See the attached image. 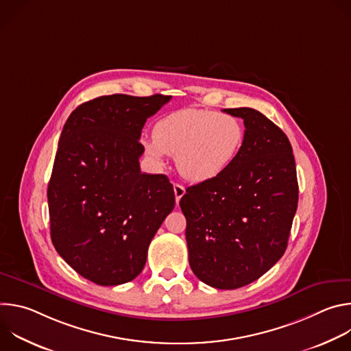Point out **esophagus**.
I'll return each instance as SVG.
<instances>
[{
	"mask_svg": "<svg viewBox=\"0 0 351 351\" xmlns=\"http://www.w3.org/2000/svg\"><path fill=\"white\" fill-rule=\"evenodd\" d=\"M173 193H175L176 203H179V202H180V198H182V197H183V194L186 193V190H184V187H183L182 184L175 183V184H173Z\"/></svg>",
	"mask_w": 351,
	"mask_h": 351,
	"instance_id": "34e87169",
	"label": "esophagus"
}]
</instances>
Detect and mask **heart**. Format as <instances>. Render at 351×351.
I'll list each match as a JSON object with an SVG mask.
<instances>
[{
	"mask_svg": "<svg viewBox=\"0 0 351 351\" xmlns=\"http://www.w3.org/2000/svg\"><path fill=\"white\" fill-rule=\"evenodd\" d=\"M154 138L143 141L145 153L161 162L175 156L179 173L190 182H207L222 175L239 157L244 125L233 115L183 108L161 118Z\"/></svg>",
	"mask_w": 351,
	"mask_h": 351,
	"instance_id": "b5f03b06",
	"label": "heart"
}]
</instances>
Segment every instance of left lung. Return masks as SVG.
I'll list each match as a JSON object with an SVG mask.
<instances>
[{
    "instance_id": "obj_1",
    "label": "left lung",
    "mask_w": 351,
    "mask_h": 351,
    "mask_svg": "<svg viewBox=\"0 0 351 351\" xmlns=\"http://www.w3.org/2000/svg\"><path fill=\"white\" fill-rule=\"evenodd\" d=\"M223 112L244 121L241 152L218 178L187 187L179 206L191 271L208 286L232 290L283 256L298 184L291 144L272 121L253 108Z\"/></svg>"
}]
</instances>
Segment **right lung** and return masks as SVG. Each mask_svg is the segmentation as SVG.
Masks as SVG:
<instances>
[{
  "label": "right lung",
  "mask_w": 351,
  "mask_h": 351,
  "mask_svg": "<svg viewBox=\"0 0 351 351\" xmlns=\"http://www.w3.org/2000/svg\"><path fill=\"white\" fill-rule=\"evenodd\" d=\"M169 99L103 95L64 125L47 190L51 240L68 265L97 285L133 280L175 207L169 179L141 173L138 164L141 129Z\"/></svg>",
  "instance_id": "right-lung-1"
}]
</instances>
